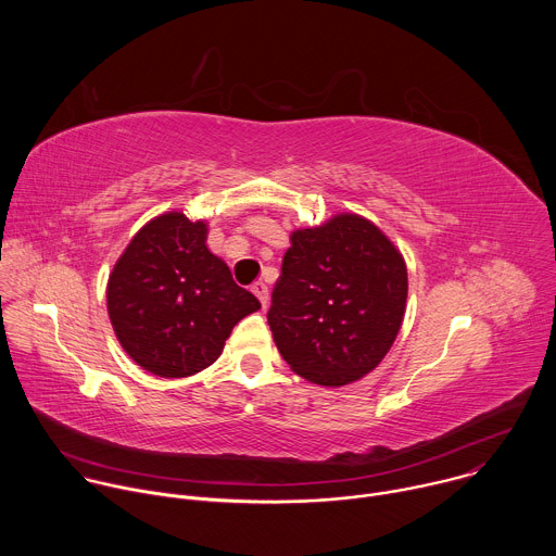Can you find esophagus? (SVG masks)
<instances>
[{
	"instance_id": "1",
	"label": "esophagus",
	"mask_w": 556,
	"mask_h": 556,
	"mask_svg": "<svg viewBox=\"0 0 556 556\" xmlns=\"http://www.w3.org/2000/svg\"><path fill=\"white\" fill-rule=\"evenodd\" d=\"M253 292H255V296L260 299V303L266 307V305H268V301H270V292H268V286H266L264 281H257V283L253 286Z\"/></svg>"
}]
</instances>
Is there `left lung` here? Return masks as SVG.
Returning a JSON list of instances; mask_svg holds the SVG:
<instances>
[{
    "instance_id": "left-lung-1",
    "label": "left lung",
    "mask_w": 556,
    "mask_h": 556,
    "mask_svg": "<svg viewBox=\"0 0 556 556\" xmlns=\"http://www.w3.org/2000/svg\"><path fill=\"white\" fill-rule=\"evenodd\" d=\"M407 268L387 237L358 215L292 232L273 290L268 326L303 378L341 387L369 374L401 330Z\"/></svg>"
}]
</instances>
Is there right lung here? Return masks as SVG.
Returning <instances> with one entry per match:
<instances>
[{
	"instance_id": "1",
	"label": "right lung",
	"mask_w": 556,
	"mask_h": 556,
	"mask_svg": "<svg viewBox=\"0 0 556 556\" xmlns=\"http://www.w3.org/2000/svg\"><path fill=\"white\" fill-rule=\"evenodd\" d=\"M204 222L167 213L142 226L116 262L108 312L123 350L147 371L185 378L224 350L262 303L206 249Z\"/></svg>"
}]
</instances>
